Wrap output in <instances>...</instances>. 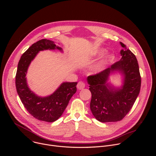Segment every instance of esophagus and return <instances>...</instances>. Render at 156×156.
Listing matches in <instances>:
<instances>
[{
    "label": "esophagus",
    "mask_w": 156,
    "mask_h": 156,
    "mask_svg": "<svg viewBox=\"0 0 156 156\" xmlns=\"http://www.w3.org/2000/svg\"><path fill=\"white\" fill-rule=\"evenodd\" d=\"M76 86H77V88L79 90H83V89L84 88L85 84L83 82H82V81H80V82H78V83Z\"/></svg>",
    "instance_id": "34e87169"
}]
</instances>
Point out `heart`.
Returning a JSON list of instances; mask_svg holds the SVG:
<instances>
[{"mask_svg": "<svg viewBox=\"0 0 156 156\" xmlns=\"http://www.w3.org/2000/svg\"><path fill=\"white\" fill-rule=\"evenodd\" d=\"M105 49H99L95 51L93 55L94 56H98L103 54L105 52ZM115 58V55L112 53H108L105 55H104L99 61H98L96 63H95L92 67V71L93 73L97 74L102 72L107 67V66L112 63Z\"/></svg>", "mask_w": 156, "mask_h": 156, "instance_id": "obj_1", "label": "heart"}]
</instances>
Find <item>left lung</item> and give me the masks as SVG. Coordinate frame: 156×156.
Segmentation results:
<instances>
[{"label":"left lung","instance_id":"obj_1","mask_svg":"<svg viewBox=\"0 0 156 156\" xmlns=\"http://www.w3.org/2000/svg\"><path fill=\"white\" fill-rule=\"evenodd\" d=\"M120 43L123 48L121 59L101 73L87 78L92 94L90 108L94 117L101 122L122 120L140 91L141 80L137 59L124 44ZM115 72L123 76L120 87H115L108 82L110 74Z\"/></svg>","mask_w":156,"mask_h":156}]
</instances>
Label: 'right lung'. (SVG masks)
Here are the masks:
<instances>
[{"label": "right lung", "mask_w": 156, "mask_h": 156, "mask_svg": "<svg viewBox=\"0 0 156 156\" xmlns=\"http://www.w3.org/2000/svg\"><path fill=\"white\" fill-rule=\"evenodd\" d=\"M62 49L51 40L43 39L34 43L21 55L15 77L17 93L28 112L39 120L53 122L58 119L76 91L77 82H63L52 94L46 97L36 95L29 88L27 81L28 69L39 51Z\"/></svg>", "instance_id": "1"}]
</instances>
